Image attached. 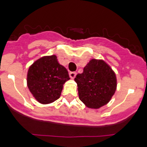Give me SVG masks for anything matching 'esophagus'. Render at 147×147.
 <instances>
[{
	"instance_id": "1",
	"label": "esophagus",
	"mask_w": 147,
	"mask_h": 147,
	"mask_svg": "<svg viewBox=\"0 0 147 147\" xmlns=\"http://www.w3.org/2000/svg\"><path fill=\"white\" fill-rule=\"evenodd\" d=\"M76 72H69V77L71 78L72 79H74L75 78V76H76Z\"/></svg>"
}]
</instances>
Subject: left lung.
I'll return each mask as SVG.
<instances>
[{"instance_id":"8db88e82","label":"left lung","mask_w":147,"mask_h":147,"mask_svg":"<svg viewBox=\"0 0 147 147\" xmlns=\"http://www.w3.org/2000/svg\"><path fill=\"white\" fill-rule=\"evenodd\" d=\"M79 99L90 109H99L110 101L117 89V78L104 60L91 59L75 78Z\"/></svg>"}]
</instances>
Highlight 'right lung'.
I'll return each mask as SVG.
<instances>
[{
    "instance_id": "right-lung-1",
    "label": "right lung",
    "mask_w": 147,
    "mask_h": 147,
    "mask_svg": "<svg viewBox=\"0 0 147 147\" xmlns=\"http://www.w3.org/2000/svg\"><path fill=\"white\" fill-rule=\"evenodd\" d=\"M69 79L67 69L52 55L41 57L29 66L26 81L36 100L49 104L60 98L63 84Z\"/></svg>"
}]
</instances>
